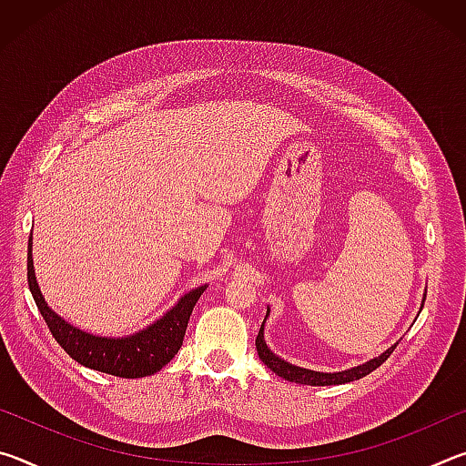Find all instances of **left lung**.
I'll return each instance as SVG.
<instances>
[{"mask_svg":"<svg viewBox=\"0 0 466 466\" xmlns=\"http://www.w3.org/2000/svg\"><path fill=\"white\" fill-rule=\"evenodd\" d=\"M267 317H269V309H267ZM265 317V319H267ZM263 327H265V320L261 325V330H258L257 335V353L258 358H261L263 364L271 370V372H275L281 378H286V380L289 382H296V384H309V386H333V384H345V382H353V380H360V378L368 376L370 372H374V370L378 366H382L386 360H389L390 353L394 351L392 345L386 350L384 353H380V356L366 361V364L361 366H356V368H350V370H343V372H314V370H306V368H298V366H291L289 361L281 360L275 356V353L267 347L265 343V333H263Z\"/></svg>","mask_w":466,"mask_h":466,"instance_id":"left-lung-1","label":"left lung"}]
</instances>
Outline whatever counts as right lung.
<instances>
[{
    "label": "right lung",
    "instance_id": "obj_1",
    "mask_svg": "<svg viewBox=\"0 0 466 466\" xmlns=\"http://www.w3.org/2000/svg\"><path fill=\"white\" fill-rule=\"evenodd\" d=\"M30 247H33V242H28V288L33 291L35 302L38 310H41L51 335L55 337V341L77 364L119 378H144L160 372L177 356L180 345H183L185 330L197 299L201 298L208 286L188 291L162 319H157L154 325L139 330L136 335L116 339L98 337L69 325V322L63 320L59 314H55L46 306L41 288H38L35 278Z\"/></svg>",
    "mask_w": 466,
    "mask_h": 466
}]
</instances>
